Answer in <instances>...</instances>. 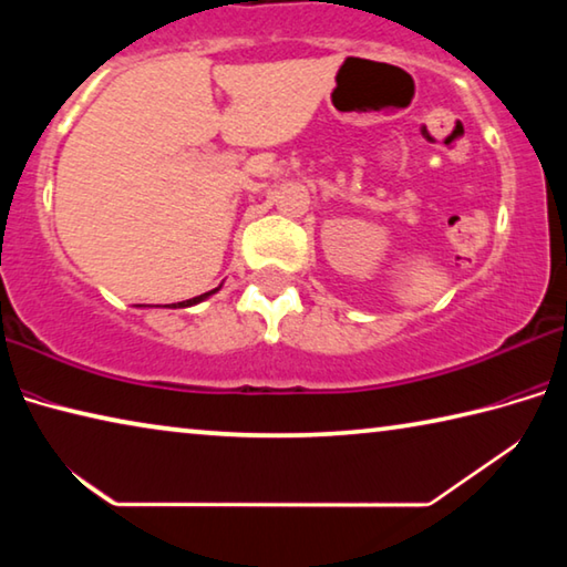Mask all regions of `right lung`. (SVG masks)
I'll use <instances>...</instances> for the list:
<instances>
[{
    "instance_id": "add662e5",
    "label": "right lung",
    "mask_w": 567,
    "mask_h": 567,
    "mask_svg": "<svg viewBox=\"0 0 567 567\" xmlns=\"http://www.w3.org/2000/svg\"><path fill=\"white\" fill-rule=\"evenodd\" d=\"M223 287V285H219ZM219 287H215V290H209V292H205V295H197V297H192V300H185V302H177V305H172V307H192V305H197V302H203V300H207L209 295H215Z\"/></svg>"
}]
</instances>
